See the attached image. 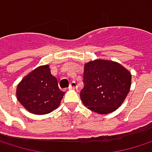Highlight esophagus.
I'll use <instances>...</instances> for the list:
<instances>
[{
	"instance_id": "obj_1",
	"label": "esophagus",
	"mask_w": 152,
	"mask_h": 152,
	"mask_svg": "<svg viewBox=\"0 0 152 152\" xmlns=\"http://www.w3.org/2000/svg\"><path fill=\"white\" fill-rule=\"evenodd\" d=\"M68 88H69V89H77V82L72 81V82L70 83V86H69Z\"/></svg>"
}]
</instances>
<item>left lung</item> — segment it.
I'll use <instances>...</instances> for the list:
<instances>
[{"mask_svg":"<svg viewBox=\"0 0 152 152\" xmlns=\"http://www.w3.org/2000/svg\"><path fill=\"white\" fill-rule=\"evenodd\" d=\"M132 85V75L121 64L94 59L84 66V88L80 98L84 105L99 114L114 112L124 102Z\"/></svg>","mask_w":152,"mask_h":152,"instance_id":"1","label":"left lung"}]
</instances>
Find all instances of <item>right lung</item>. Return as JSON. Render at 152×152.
<instances>
[{"label":"right lung","mask_w":152,"mask_h":152,"mask_svg":"<svg viewBox=\"0 0 152 152\" xmlns=\"http://www.w3.org/2000/svg\"><path fill=\"white\" fill-rule=\"evenodd\" d=\"M65 92L58 87V79L51 75L49 65L39 66L19 83L16 96L29 113L43 115L56 110Z\"/></svg>","instance_id":"obj_1"}]
</instances>
